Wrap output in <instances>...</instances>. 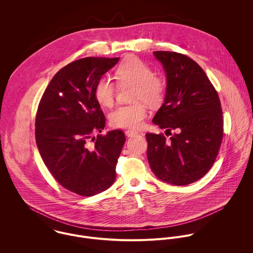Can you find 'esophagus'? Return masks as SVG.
Segmentation results:
<instances>
[{"instance_id": "34e87169", "label": "esophagus", "mask_w": 253, "mask_h": 253, "mask_svg": "<svg viewBox=\"0 0 253 253\" xmlns=\"http://www.w3.org/2000/svg\"><path fill=\"white\" fill-rule=\"evenodd\" d=\"M136 134H138V132L135 131V130H131V129L126 130V135L127 137H132V136H134V135H136Z\"/></svg>"}]
</instances>
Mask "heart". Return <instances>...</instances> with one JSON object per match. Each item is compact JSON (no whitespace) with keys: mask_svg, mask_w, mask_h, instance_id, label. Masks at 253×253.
<instances>
[{"mask_svg":"<svg viewBox=\"0 0 253 253\" xmlns=\"http://www.w3.org/2000/svg\"><path fill=\"white\" fill-rule=\"evenodd\" d=\"M115 78L121 86L133 85L130 105H122L115 109L109 117L114 127L138 128L147 116L144 102L152 107L160 105L166 96V81L154 74L153 69L138 57L124 59L115 70ZM116 84L107 77H101L95 84L94 96L97 102L111 107L116 97Z\"/></svg>","mask_w":253,"mask_h":253,"instance_id":"heart-1","label":"heart"}]
</instances>
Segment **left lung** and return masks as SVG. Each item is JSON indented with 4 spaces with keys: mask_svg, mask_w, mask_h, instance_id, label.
Returning a JSON list of instances; mask_svg holds the SVG:
<instances>
[{
    "mask_svg": "<svg viewBox=\"0 0 253 253\" xmlns=\"http://www.w3.org/2000/svg\"><path fill=\"white\" fill-rule=\"evenodd\" d=\"M167 73L165 102L153 119L164 133H146L147 158L161 180L183 186L201 179L213 166L223 137L216 89L202 67L174 51H154Z\"/></svg>",
    "mask_w": 253,
    "mask_h": 253,
    "instance_id": "1",
    "label": "left lung"
}]
</instances>
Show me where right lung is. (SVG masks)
Returning <instances> with one entry per match:
<instances>
[{
  "label": "right lung",
  "mask_w": 253,
  "mask_h": 253,
  "mask_svg": "<svg viewBox=\"0 0 253 253\" xmlns=\"http://www.w3.org/2000/svg\"><path fill=\"white\" fill-rule=\"evenodd\" d=\"M119 59L85 57L69 63L54 75L38 106L35 137L41 157L53 178L80 196L101 193L116 178L126 135L121 129L99 134L106 119L94 86Z\"/></svg>",
  "instance_id": "right-lung-1"
}]
</instances>
